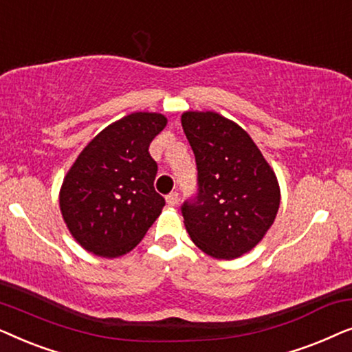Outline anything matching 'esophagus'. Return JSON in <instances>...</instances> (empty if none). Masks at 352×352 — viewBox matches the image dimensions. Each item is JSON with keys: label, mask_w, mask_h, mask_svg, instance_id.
Masks as SVG:
<instances>
[{"label": "esophagus", "mask_w": 352, "mask_h": 352, "mask_svg": "<svg viewBox=\"0 0 352 352\" xmlns=\"http://www.w3.org/2000/svg\"><path fill=\"white\" fill-rule=\"evenodd\" d=\"M177 201H179V194H177V192H171V194L166 195L168 206H175L177 205Z\"/></svg>", "instance_id": "34e87169"}]
</instances>
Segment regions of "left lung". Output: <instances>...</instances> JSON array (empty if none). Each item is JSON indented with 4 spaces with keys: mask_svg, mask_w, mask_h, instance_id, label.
Returning a JSON list of instances; mask_svg holds the SVG:
<instances>
[{
    "mask_svg": "<svg viewBox=\"0 0 352 352\" xmlns=\"http://www.w3.org/2000/svg\"><path fill=\"white\" fill-rule=\"evenodd\" d=\"M181 123L197 163V194L181 205L187 232L210 256H242L276 219L277 177L237 123L214 112H186Z\"/></svg>",
    "mask_w": 352,
    "mask_h": 352,
    "instance_id": "obj_1",
    "label": "left lung"
}]
</instances>
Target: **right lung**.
Instances as JSON below:
<instances>
[{
	"mask_svg": "<svg viewBox=\"0 0 352 352\" xmlns=\"http://www.w3.org/2000/svg\"><path fill=\"white\" fill-rule=\"evenodd\" d=\"M166 126L162 113L134 112L102 129L80 153L60 189V211L81 247L102 258L131 252L165 206L148 153Z\"/></svg>",
	"mask_w": 352,
	"mask_h": 352,
	"instance_id": "1",
	"label": "right lung"
}]
</instances>
